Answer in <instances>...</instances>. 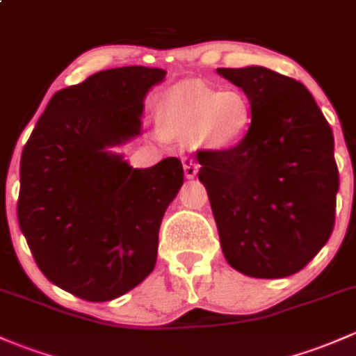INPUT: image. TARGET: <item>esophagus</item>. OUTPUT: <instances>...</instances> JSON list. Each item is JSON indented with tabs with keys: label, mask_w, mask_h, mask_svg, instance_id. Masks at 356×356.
I'll list each match as a JSON object with an SVG mask.
<instances>
[{
	"label": "esophagus",
	"mask_w": 356,
	"mask_h": 356,
	"mask_svg": "<svg viewBox=\"0 0 356 356\" xmlns=\"http://www.w3.org/2000/svg\"><path fill=\"white\" fill-rule=\"evenodd\" d=\"M183 171H185V177L186 178H195L197 177V171H198V164H197V161H193L192 158H188V156H186V158H183Z\"/></svg>",
	"instance_id": "1"
}]
</instances>
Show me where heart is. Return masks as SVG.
I'll list each match as a JSON object with an SVG mask.
<instances>
[{
  "mask_svg": "<svg viewBox=\"0 0 356 356\" xmlns=\"http://www.w3.org/2000/svg\"><path fill=\"white\" fill-rule=\"evenodd\" d=\"M251 122L253 106L241 91H219L198 81H183L164 95L156 136L188 137L195 147L225 149L246 136Z\"/></svg>",
  "mask_w": 356,
  "mask_h": 356,
  "instance_id": "heart-1",
  "label": "heart"
}]
</instances>
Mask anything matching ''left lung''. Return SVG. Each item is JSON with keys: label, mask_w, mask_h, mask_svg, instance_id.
I'll return each instance as SVG.
<instances>
[{"label": "left lung", "mask_w": 356, "mask_h": 356, "mask_svg": "<svg viewBox=\"0 0 356 356\" xmlns=\"http://www.w3.org/2000/svg\"><path fill=\"white\" fill-rule=\"evenodd\" d=\"M217 72L253 106L250 131L236 146L197 156L222 253L248 277H289L323 250L334 227L332 131L296 79L259 66Z\"/></svg>", "instance_id": "obj_1"}]
</instances>
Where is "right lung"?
Wrapping results in <instances>:
<instances>
[{"instance_id": "1", "label": "right lung", "mask_w": 356, "mask_h": 356, "mask_svg": "<svg viewBox=\"0 0 356 356\" xmlns=\"http://www.w3.org/2000/svg\"><path fill=\"white\" fill-rule=\"evenodd\" d=\"M164 76L115 67L57 91L22 152L18 224L47 280L83 300L117 299L154 270L181 161L134 170L106 147L140 132L144 98Z\"/></svg>"}]
</instances>
